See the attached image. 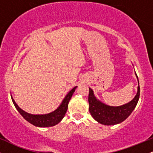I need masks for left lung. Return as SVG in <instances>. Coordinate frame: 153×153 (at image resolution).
Returning <instances> with one entry per match:
<instances>
[{"instance_id": "left-lung-1", "label": "left lung", "mask_w": 153, "mask_h": 153, "mask_svg": "<svg viewBox=\"0 0 153 153\" xmlns=\"http://www.w3.org/2000/svg\"><path fill=\"white\" fill-rule=\"evenodd\" d=\"M137 78L138 79L137 75ZM140 94V88L138 85L137 93L131 101L120 106H110L96 99L93 90L89 88V111L93 118L98 122L104 125H114L122 122L131 114L137 104Z\"/></svg>"}]
</instances>
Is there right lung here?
<instances>
[{"label": "right lung", "mask_w": 153, "mask_h": 153, "mask_svg": "<svg viewBox=\"0 0 153 153\" xmlns=\"http://www.w3.org/2000/svg\"><path fill=\"white\" fill-rule=\"evenodd\" d=\"M77 86L73 88L72 90L70 91V92L66 95L65 99L59 105V106L54 111L51 112V113L47 114H31L27 113V112L24 111L22 108H19L16 103L13 100V98L11 97L12 101H13V104L16 107L18 111L20 113V114L26 119L27 122L31 123L33 125L39 127H52V126L56 125L60 122L63 119V117L65 115L67 110H68V103H69L70 100H71L72 96H73V93L75 92V88Z\"/></svg>", "instance_id": "right-lung-1"}]
</instances>
